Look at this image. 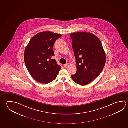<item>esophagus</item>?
<instances>
[{"instance_id": "1", "label": "esophagus", "mask_w": 128, "mask_h": 128, "mask_svg": "<svg viewBox=\"0 0 128 128\" xmlns=\"http://www.w3.org/2000/svg\"><path fill=\"white\" fill-rule=\"evenodd\" d=\"M69 65V64L67 63H66V64L65 65H64V67H66L67 66H68Z\"/></svg>"}]
</instances>
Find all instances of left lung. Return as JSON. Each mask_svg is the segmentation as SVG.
I'll return each mask as SVG.
<instances>
[{
    "mask_svg": "<svg viewBox=\"0 0 128 128\" xmlns=\"http://www.w3.org/2000/svg\"><path fill=\"white\" fill-rule=\"evenodd\" d=\"M70 37L77 64V72L72 78L78 84L86 85L103 70L105 52L101 41L94 34L80 32L72 33Z\"/></svg>",
    "mask_w": 128,
    "mask_h": 128,
    "instance_id": "8db88e82",
    "label": "left lung"
}]
</instances>
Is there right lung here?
I'll list each match as a JSON object with an SVG mask.
<instances>
[{"mask_svg": "<svg viewBox=\"0 0 128 128\" xmlns=\"http://www.w3.org/2000/svg\"><path fill=\"white\" fill-rule=\"evenodd\" d=\"M61 34L50 32L36 34L26 48L24 61L32 77L40 83L48 84L56 78L61 69L54 56L52 48Z\"/></svg>", "mask_w": 128, "mask_h": 128, "instance_id": "1", "label": "right lung"}]
</instances>
